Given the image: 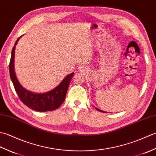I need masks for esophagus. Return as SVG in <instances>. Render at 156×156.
Instances as JSON below:
<instances>
[{
	"label": "esophagus",
	"instance_id": "esophagus-1",
	"mask_svg": "<svg viewBox=\"0 0 156 156\" xmlns=\"http://www.w3.org/2000/svg\"><path fill=\"white\" fill-rule=\"evenodd\" d=\"M78 69H79V71H80V72H84V66H80V67H79Z\"/></svg>",
	"mask_w": 156,
	"mask_h": 156
}]
</instances>
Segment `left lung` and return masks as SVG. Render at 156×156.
<instances>
[{
	"mask_svg": "<svg viewBox=\"0 0 156 156\" xmlns=\"http://www.w3.org/2000/svg\"><path fill=\"white\" fill-rule=\"evenodd\" d=\"M96 108V109H97V111H100V112H105V111H101V110H100V109H98V108H97V107H95Z\"/></svg>",
	"mask_w": 156,
	"mask_h": 156,
	"instance_id": "8db88e82",
	"label": "left lung"
}]
</instances>
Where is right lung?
Returning <instances> with one entry per match:
<instances>
[{
  "instance_id": "1",
  "label": "right lung",
  "mask_w": 156,
  "mask_h": 156,
  "mask_svg": "<svg viewBox=\"0 0 156 156\" xmlns=\"http://www.w3.org/2000/svg\"><path fill=\"white\" fill-rule=\"evenodd\" d=\"M22 36L16 41L11 52L9 64V72L12 84L21 101L32 110L39 112L51 111L57 109L64 102L67 90L74 73L66 76L61 83L53 90L45 93H35L25 89L20 84L15 70V51L16 44Z\"/></svg>"
}]
</instances>
